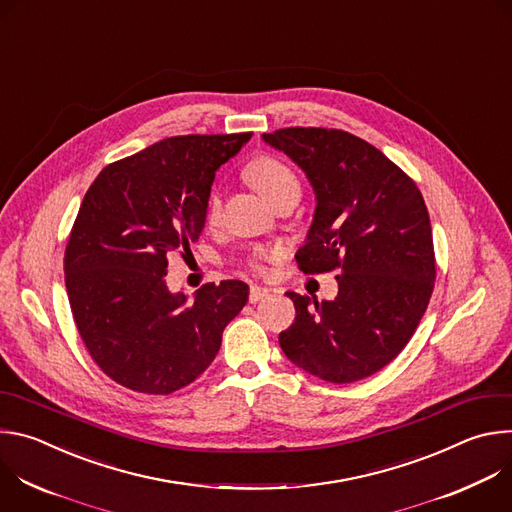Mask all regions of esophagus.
<instances>
[{"label":"esophagus","mask_w":512,"mask_h":512,"mask_svg":"<svg viewBox=\"0 0 512 512\" xmlns=\"http://www.w3.org/2000/svg\"><path fill=\"white\" fill-rule=\"evenodd\" d=\"M271 294V291L267 287H261V285H251V291H249V302L251 304H257L261 302L263 298H267Z\"/></svg>","instance_id":"obj_1"}]
</instances>
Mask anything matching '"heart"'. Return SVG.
<instances>
[{"label": "heart", "instance_id": "obj_1", "mask_svg": "<svg viewBox=\"0 0 512 512\" xmlns=\"http://www.w3.org/2000/svg\"><path fill=\"white\" fill-rule=\"evenodd\" d=\"M247 180L271 202L277 194L289 190V188H296L298 190V180L283 162H279L277 158L271 156H259L255 158L247 170H245ZM221 210V200H218L216 194L210 196L208 202V218H214ZM263 253H259L257 257H261Z\"/></svg>", "mask_w": 512, "mask_h": 512}]
</instances>
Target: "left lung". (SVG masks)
I'll return each mask as SVG.
<instances>
[{"mask_svg":"<svg viewBox=\"0 0 512 512\" xmlns=\"http://www.w3.org/2000/svg\"><path fill=\"white\" fill-rule=\"evenodd\" d=\"M263 141L306 174L316 196L300 267L340 269L330 302L287 291L296 320L279 346L322 381L367 379L405 348L431 298L435 259L423 196L381 150L346 131L289 127L263 133Z\"/></svg>","mask_w":512,"mask_h":512,"instance_id":"1","label":"left lung"}]
</instances>
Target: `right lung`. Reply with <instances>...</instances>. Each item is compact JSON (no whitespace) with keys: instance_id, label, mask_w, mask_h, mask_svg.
Wrapping results in <instances>:
<instances>
[{"instance_id":"1","label":"right lung","mask_w":512,"mask_h":512,"mask_svg":"<svg viewBox=\"0 0 512 512\" xmlns=\"http://www.w3.org/2000/svg\"><path fill=\"white\" fill-rule=\"evenodd\" d=\"M253 133L180 135L107 166L72 227L64 275L79 334L101 371L148 395L198 379L249 300L239 279L192 300L166 283L168 255L198 239L216 170Z\"/></svg>"}]
</instances>
